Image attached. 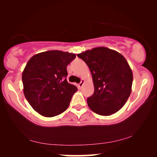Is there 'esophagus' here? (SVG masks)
Returning a JSON list of instances; mask_svg holds the SVG:
<instances>
[{
	"label": "esophagus",
	"instance_id": "obj_1",
	"mask_svg": "<svg viewBox=\"0 0 157 157\" xmlns=\"http://www.w3.org/2000/svg\"><path fill=\"white\" fill-rule=\"evenodd\" d=\"M84 79H82V80H81L80 82H79V83L78 84L79 89H81L82 87V86H83V84H84Z\"/></svg>",
	"mask_w": 157,
	"mask_h": 157
}]
</instances>
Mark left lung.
Wrapping results in <instances>:
<instances>
[{
    "mask_svg": "<svg viewBox=\"0 0 157 157\" xmlns=\"http://www.w3.org/2000/svg\"><path fill=\"white\" fill-rule=\"evenodd\" d=\"M92 75L94 92L87 98L91 110L109 116L124 105L131 93L133 73L126 59L117 51L99 47L78 54Z\"/></svg>",
    "mask_w": 157,
    "mask_h": 157,
    "instance_id": "left-lung-1",
    "label": "left lung"
}]
</instances>
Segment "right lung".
Returning a JSON list of instances; mask_svg holds the SVG:
<instances>
[{
	"label": "right lung",
	"instance_id": "add662e5",
	"mask_svg": "<svg viewBox=\"0 0 157 157\" xmlns=\"http://www.w3.org/2000/svg\"><path fill=\"white\" fill-rule=\"evenodd\" d=\"M75 54L50 50L29 59L22 73L24 94L31 106L47 117L59 115L70 105L78 89L68 82L67 66Z\"/></svg>",
	"mask_w": 157,
	"mask_h": 157
}]
</instances>
